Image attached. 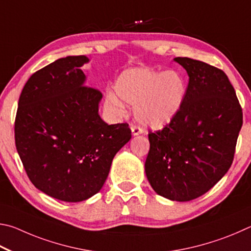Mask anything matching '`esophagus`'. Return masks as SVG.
Instances as JSON below:
<instances>
[{"instance_id":"esophagus-1","label":"esophagus","mask_w":251,"mask_h":251,"mask_svg":"<svg viewBox=\"0 0 251 251\" xmlns=\"http://www.w3.org/2000/svg\"><path fill=\"white\" fill-rule=\"evenodd\" d=\"M131 132H132L133 137H137V135L143 133V130H142V128H140V126H131Z\"/></svg>"}]
</instances>
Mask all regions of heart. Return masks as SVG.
<instances>
[{"instance_id": "obj_1", "label": "heart", "mask_w": 251, "mask_h": 251, "mask_svg": "<svg viewBox=\"0 0 251 251\" xmlns=\"http://www.w3.org/2000/svg\"><path fill=\"white\" fill-rule=\"evenodd\" d=\"M114 91L105 94V103L120 116L126 113L123 101L134 105V117L146 128L163 129L181 112L186 99V82L174 70L159 72L137 67L122 72Z\"/></svg>"}]
</instances>
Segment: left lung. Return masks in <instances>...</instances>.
I'll list each match as a JSON object with an SVG mask.
<instances>
[{
	"label": "left lung",
	"instance_id": "1",
	"mask_svg": "<svg viewBox=\"0 0 251 251\" xmlns=\"http://www.w3.org/2000/svg\"><path fill=\"white\" fill-rule=\"evenodd\" d=\"M174 61L188 75L185 103L163 130L149 133L144 169L156 194L188 201L208 192L229 170L243 111L223 70L187 57Z\"/></svg>",
	"mask_w": 251,
	"mask_h": 251
}]
</instances>
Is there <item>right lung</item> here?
<instances>
[{"label":"right lung","instance_id":"right-lung-1","mask_svg":"<svg viewBox=\"0 0 251 251\" xmlns=\"http://www.w3.org/2000/svg\"><path fill=\"white\" fill-rule=\"evenodd\" d=\"M86 56L55 60L29 77L15 119V144L34 186L76 203L97 194L114 155L131 139L126 123L99 114L101 92L86 87Z\"/></svg>","mask_w":251,"mask_h":251}]
</instances>
